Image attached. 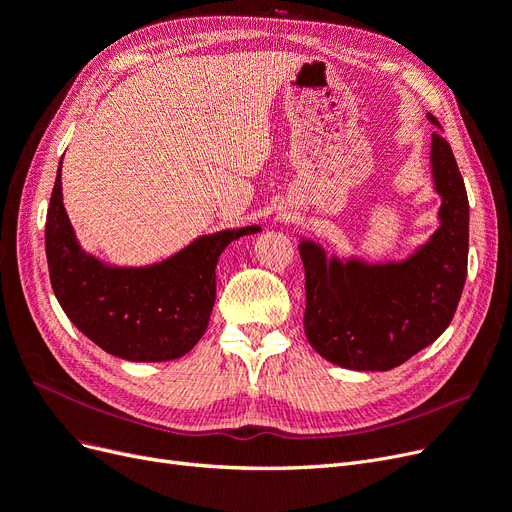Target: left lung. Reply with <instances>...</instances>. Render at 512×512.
Masks as SVG:
<instances>
[{"instance_id": "1", "label": "left lung", "mask_w": 512, "mask_h": 512, "mask_svg": "<svg viewBox=\"0 0 512 512\" xmlns=\"http://www.w3.org/2000/svg\"><path fill=\"white\" fill-rule=\"evenodd\" d=\"M428 120L439 126L430 113ZM430 158L443 198L441 227L411 259L388 266L327 263L320 246L299 244L308 342L339 367H399L432 344L456 314L468 268V196L456 156L439 132L432 135Z\"/></svg>"}]
</instances>
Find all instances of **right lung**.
<instances>
[{
    "label": "right lung",
    "instance_id": "1",
    "mask_svg": "<svg viewBox=\"0 0 512 512\" xmlns=\"http://www.w3.org/2000/svg\"><path fill=\"white\" fill-rule=\"evenodd\" d=\"M255 232L259 227L251 225L198 238L151 268H105L75 242L59 166L46 215L52 291L71 323L105 352L139 363L173 361L192 350L206 331L219 255L232 240Z\"/></svg>",
    "mask_w": 512,
    "mask_h": 512
}]
</instances>
